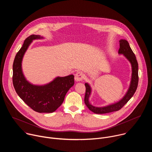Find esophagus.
Masks as SVG:
<instances>
[{
	"label": "esophagus",
	"instance_id": "esophagus-1",
	"mask_svg": "<svg viewBox=\"0 0 152 152\" xmlns=\"http://www.w3.org/2000/svg\"><path fill=\"white\" fill-rule=\"evenodd\" d=\"M83 79V75L82 72H78L75 74V80L76 82H80L82 81Z\"/></svg>",
	"mask_w": 152,
	"mask_h": 152
}]
</instances>
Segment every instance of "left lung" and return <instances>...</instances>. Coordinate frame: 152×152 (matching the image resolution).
I'll list each match as a JSON object with an SVG mask.
<instances>
[{
  "label": "left lung",
  "instance_id": "left-lung-1",
  "mask_svg": "<svg viewBox=\"0 0 152 152\" xmlns=\"http://www.w3.org/2000/svg\"><path fill=\"white\" fill-rule=\"evenodd\" d=\"M118 53L123 55L131 62L132 66V77L129 88L124 96L118 102L103 107H96L93 106L89 102V98L91 93V88L88 83H85L86 87L84 102L88 109L95 114H106L120 110L127 102L132 98L135 93L138 83V64L136 56L126 39H120Z\"/></svg>",
  "mask_w": 152,
  "mask_h": 152
}]
</instances>
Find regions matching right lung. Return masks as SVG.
Masks as SVG:
<instances>
[{
  "label": "right lung",
  "instance_id": "1",
  "mask_svg": "<svg viewBox=\"0 0 152 152\" xmlns=\"http://www.w3.org/2000/svg\"><path fill=\"white\" fill-rule=\"evenodd\" d=\"M41 38L43 37L39 35H32L25 40L13 62L12 82L17 94L34 111L50 113L64 102L66 94L75 83L74 76L57 77L44 85H35L26 79L21 68L23 56L33 40Z\"/></svg>",
  "mask_w": 152,
  "mask_h": 152
}]
</instances>
